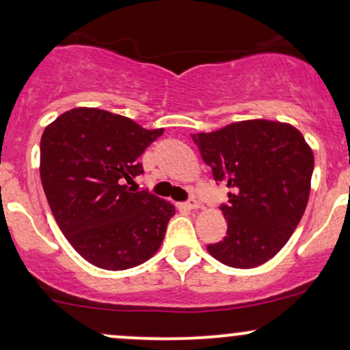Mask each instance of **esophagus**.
Here are the masks:
<instances>
[{
  "instance_id": "34e87169",
  "label": "esophagus",
  "mask_w": 350,
  "mask_h": 350,
  "mask_svg": "<svg viewBox=\"0 0 350 350\" xmlns=\"http://www.w3.org/2000/svg\"><path fill=\"white\" fill-rule=\"evenodd\" d=\"M198 206H200V203L196 202L195 198H191L190 202H187V203H180L178 205V208H183V210H196Z\"/></svg>"
}]
</instances>
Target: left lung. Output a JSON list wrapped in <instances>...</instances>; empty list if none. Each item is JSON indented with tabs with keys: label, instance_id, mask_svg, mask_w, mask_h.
Wrapping results in <instances>:
<instances>
[{
	"label": "left lung",
	"instance_id": "obj_1",
	"mask_svg": "<svg viewBox=\"0 0 350 350\" xmlns=\"http://www.w3.org/2000/svg\"><path fill=\"white\" fill-rule=\"evenodd\" d=\"M217 182L226 183V237L206 250L250 269L280 253L299 225L314 170L312 148L291 124L253 119L191 135Z\"/></svg>",
	"mask_w": 350,
	"mask_h": 350
}]
</instances>
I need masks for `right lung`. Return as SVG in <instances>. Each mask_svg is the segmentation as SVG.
<instances>
[{"label":"right lung","instance_id":"add662e5","mask_svg":"<svg viewBox=\"0 0 350 350\" xmlns=\"http://www.w3.org/2000/svg\"><path fill=\"white\" fill-rule=\"evenodd\" d=\"M162 133L97 107L70 109L42 132L46 198L62 234L90 265L129 269L162 245L175 206L127 185L144 174L139 157Z\"/></svg>","mask_w":350,"mask_h":350}]
</instances>
